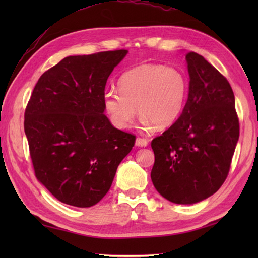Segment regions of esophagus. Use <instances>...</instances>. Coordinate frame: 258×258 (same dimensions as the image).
<instances>
[{"mask_svg":"<svg viewBox=\"0 0 258 258\" xmlns=\"http://www.w3.org/2000/svg\"><path fill=\"white\" fill-rule=\"evenodd\" d=\"M135 144L138 145V146H142V147H145V146H147V144H149V141H147L146 139H142V138H138L136 139V142H135Z\"/></svg>","mask_w":258,"mask_h":258,"instance_id":"34e87169","label":"esophagus"}]
</instances>
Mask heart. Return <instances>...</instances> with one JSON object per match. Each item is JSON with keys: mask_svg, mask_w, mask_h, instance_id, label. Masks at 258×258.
<instances>
[{"mask_svg": "<svg viewBox=\"0 0 258 258\" xmlns=\"http://www.w3.org/2000/svg\"><path fill=\"white\" fill-rule=\"evenodd\" d=\"M189 82L183 70L162 64H143L128 70L118 80V92L108 90L103 97L104 108L114 126L128 127L135 107L146 127L165 128L183 113Z\"/></svg>", "mask_w": 258, "mask_h": 258, "instance_id": "heart-1", "label": "heart"}]
</instances>
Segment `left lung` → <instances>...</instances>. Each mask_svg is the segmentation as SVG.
Returning a JSON list of instances; mask_svg holds the SVG:
<instances>
[{
  "label": "left lung",
  "mask_w": 258,
  "mask_h": 258,
  "mask_svg": "<svg viewBox=\"0 0 258 258\" xmlns=\"http://www.w3.org/2000/svg\"><path fill=\"white\" fill-rule=\"evenodd\" d=\"M188 98L171 127L152 141L151 172L156 190L169 202L194 204L220 189L239 138L235 97L224 75L200 54L186 53Z\"/></svg>",
  "instance_id": "8db88e82"
}]
</instances>
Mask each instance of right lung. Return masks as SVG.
I'll list each match as a JSON object with an SVG mask.
<instances>
[{"mask_svg": "<svg viewBox=\"0 0 258 258\" xmlns=\"http://www.w3.org/2000/svg\"><path fill=\"white\" fill-rule=\"evenodd\" d=\"M126 50L68 56L41 75L24 113L36 178L68 205L91 207L111 187L135 135L104 114L109 74Z\"/></svg>", "mask_w": 258, "mask_h": 258, "instance_id": "1", "label": "right lung"}]
</instances>
